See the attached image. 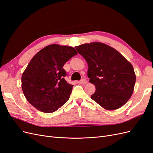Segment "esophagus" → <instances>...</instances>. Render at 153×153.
Returning <instances> with one entry per match:
<instances>
[{"label": "esophagus", "mask_w": 153, "mask_h": 153, "mask_svg": "<svg viewBox=\"0 0 153 153\" xmlns=\"http://www.w3.org/2000/svg\"><path fill=\"white\" fill-rule=\"evenodd\" d=\"M80 83H81V84H85L87 83V81L85 78H82V79L80 80Z\"/></svg>", "instance_id": "1"}]
</instances>
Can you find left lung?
<instances>
[{
    "label": "left lung",
    "instance_id": "left-lung-1",
    "mask_svg": "<svg viewBox=\"0 0 153 153\" xmlns=\"http://www.w3.org/2000/svg\"><path fill=\"white\" fill-rule=\"evenodd\" d=\"M75 48L87 61V76L96 87L91 99L106 110L121 108L130 98L135 84L131 64L104 43H85Z\"/></svg>",
    "mask_w": 153,
    "mask_h": 153
}]
</instances>
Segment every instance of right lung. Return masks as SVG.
Returning <instances> with one entry per match:
<instances>
[{
  "label": "right lung",
  "instance_id": "1",
  "mask_svg": "<svg viewBox=\"0 0 153 153\" xmlns=\"http://www.w3.org/2000/svg\"><path fill=\"white\" fill-rule=\"evenodd\" d=\"M77 54L68 46L50 45L31 59L22 76V88L27 101L41 112L52 113L69 100L73 85L65 80L63 66Z\"/></svg>",
  "mask_w": 153,
  "mask_h": 153
}]
</instances>
